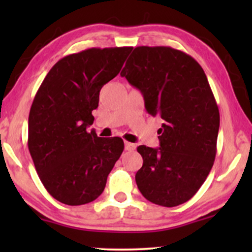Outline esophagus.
Masks as SVG:
<instances>
[{
    "label": "esophagus",
    "instance_id": "1",
    "mask_svg": "<svg viewBox=\"0 0 252 252\" xmlns=\"http://www.w3.org/2000/svg\"><path fill=\"white\" fill-rule=\"evenodd\" d=\"M125 150L134 151L135 150V144L130 143V142H128V141H125Z\"/></svg>",
    "mask_w": 252,
    "mask_h": 252
}]
</instances>
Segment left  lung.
Here are the masks:
<instances>
[{"label": "left lung", "mask_w": 252, "mask_h": 252, "mask_svg": "<svg viewBox=\"0 0 252 252\" xmlns=\"http://www.w3.org/2000/svg\"><path fill=\"white\" fill-rule=\"evenodd\" d=\"M122 77L142 93L148 113L163 119L159 148L137 147L143 165L137 188L157 205H180L194 196L217 154L219 109L201 65L171 47H136Z\"/></svg>", "instance_id": "8db88e82"}]
</instances>
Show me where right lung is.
I'll return each mask as SVG.
<instances>
[{
  "label": "right lung",
  "mask_w": 252,
  "mask_h": 252,
  "mask_svg": "<svg viewBox=\"0 0 252 252\" xmlns=\"http://www.w3.org/2000/svg\"><path fill=\"white\" fill-rule=\"evenodd\" d=\"M132 47L91 48L51 67L31 106L29 150L47 191L67 205L93 202L124 150L120 137L88 133L99 92L122 70Z\"/></svg>",
  "instance_id": "obj_1"
}]
</instances>
